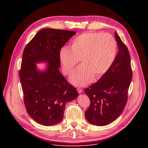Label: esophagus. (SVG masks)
Segmentation results:
<instances>
[{
  "mask_svg": "<svg viewBox=\"0 0 148 148\" xmlns=\"http://www.w3.org/2000/svg\"><path fill=\"white\" fill-rule=\"evenodd\" d=\"M77 92H78L79 94H81V93H82V92H83V90L80 88H77Z\"/></svg>",
  "mask_w": 148,
  "mask_h": 148,
  "instance_id": "obj_1",
  "label": "esophagus"
}]
</instances>
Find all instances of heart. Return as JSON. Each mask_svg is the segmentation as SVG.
I'll use <instances>...</instances> for the list:
<instances>
[{"label":"heart","mask_w":148,"mask_h":148,"mask_svg":"<svg viewBox=\"0 0 148 148\" xmlns=\"http://www.w3.org/2000/svg\"><path fill=\"white\" fill-rule=\"evenodd\" d=\"M117 44L113 36L108 34L86 32L75 37L71 42V49L64 46L60 49L59 58L62 71L70 75L79 60L82 65L70 77L75 86H83L95 78L103 76L115 59Z\"/></svg>","instance_id":"obj_1"}]
</instances>
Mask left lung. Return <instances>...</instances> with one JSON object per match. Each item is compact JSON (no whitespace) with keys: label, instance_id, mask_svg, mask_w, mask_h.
Instances as JSON below:
<instances>
[{"label":"left lung","instance_id":"1","mask_svg":"<svg viewBox=\"0 0 148 148\" xmlns=\"http://www.w3.org/2000/svg\"><path fill=\"white\" fill-rule=\"evenodd\" d=\"M114 36L119 50L113 64L98 82L84 90L90 101L85 118L97 126L107 125L121 114L133 75L128 48L116 32Z\"/></svg>","mask_w":148,"mask_h":148}]
</instances>
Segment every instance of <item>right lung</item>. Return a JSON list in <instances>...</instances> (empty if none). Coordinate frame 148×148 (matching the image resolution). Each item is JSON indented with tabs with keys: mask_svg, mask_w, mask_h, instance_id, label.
<instances>
[{
	"mask_svg": "<svg viewBox=\"0 0 148 148\" xmlns=\"http://www.w3.org/2000/svg\"><path fill=\"white\" fill-rule=\"evenodd\" d=\"M76 34L74 31L43 29L35 35L23 51L19 73L27 113L35 122L51 126L63 119L65 105L79 96L61 74L60 49ZM48 63L44 71L36 63Z\"/></svg>",
	"mask_w": 148,
	"mask_h": 148,
	"instance_id": "right-lung-1",
	"label": "right lung"
}]
</instances>
